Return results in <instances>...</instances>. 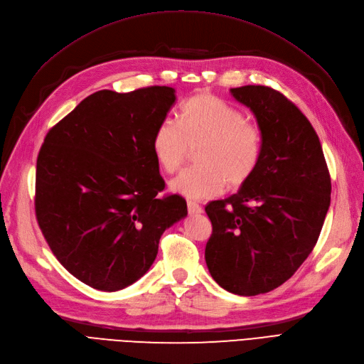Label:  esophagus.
Returning a JSON list of instances; mask_svg holds the SVG:
<instances>
[{
  "label": "esophagus",
  "instance_id": "1",
  "mask_svg": "<svg viewBox=\"0 0 364 364\" xmlns=\"http://www.w3.org/2000/svg\"><path fill=\"white\" fill-rule=\"evenodd\" d=\"M186 206H188V213L190 214H202L203 213L202 206L199 203H196V202L188 200V202H186Z\"/></svg>",
  "mask_w": 364,
  "mask_h": 364
}]
</instances>
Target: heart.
Returning <instances> with one entry per match:
<instances>
[{
	"label": "heart",
	"instance_id": "heart-1",
	"mask_svg": "<svg viewBox=\"0 0 364 364\" xmlns=\"http://www.w3.org/2000/svg\"><path fill=\"white\" fill-rule=\"evenodd\" d=\"M197 146L199 165L179 174L171 190L190 199H211L225 191L226 183L237 190L252 178L262 155V132L222 98L197 94L179 106L176 121L158 124L151 151L159 167L173 174Z\"/></svg>",
	"mask_w": 364,
	"mask_h": 364
}]
</instances>
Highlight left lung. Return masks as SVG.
I'll use <instances>...</instances> for the list:
<instances>
[{"label":"left lung","instance_id":"obj_1","mask_svg":"<svg viewBox=\"0 0 364 364\" xmlns=\"http://www.w3.org/2000/svg\"><path fill=\"white\" fill-rule=\"evenodd\" d=\"M257 117L262 155L237 194L209 202L205 259L214 281L240 296L272 291L301 267L317 243L331 202L321 141L293 102L269 86L232 87Z\"/></svg>","mask_w":364,"mask_h":364}]
</instances>
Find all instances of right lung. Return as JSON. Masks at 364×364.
I'll list each match as a JSON object with an SVG mask.
<instances>
[{"instance_id": "right-lung-1", "label": "right lung", "mask_w": 364, "mask_h": 364, "mask_svg": "<svg viewBox=\"0 0 364 364\" xmlns=\"http://www.w3.org/2000/svg\"><path fill=\"white\" fill-rule=\"evenodd\" d=\"M176 100L168 86L86 97L53 126L36 162L38 225L62 266L102 291L150 269L164 230L186 217L165 188L151 136Z\"/></svg>"}]
</instances>
